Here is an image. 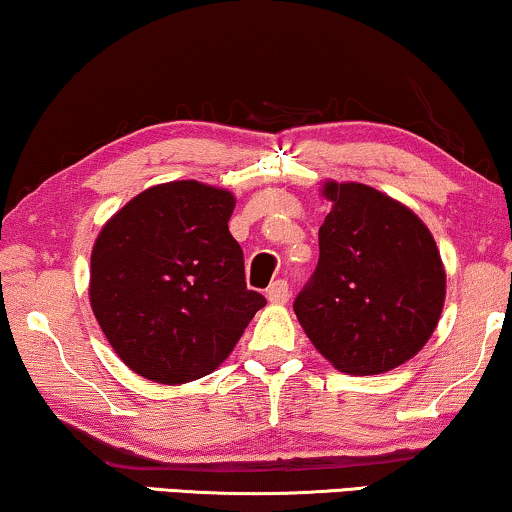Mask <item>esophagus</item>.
<instances>
[{"label": "esophagus", "mask_w": 512, "mask_h": 512, "mask_svg": "<svg viewBox=\"0 0 512 512\" xmlns=\"http://www.w3.org/2000/svg\"><path fill=\"white\" fill-rule=\"evenodd\" d=\"M265 296H268L270 303H275V305H284L286 300H289V296H291L289 284H286L284 279H277V282H272V284H270V289H268V293H265Z\"/></svg>", "instance_id": "esophagus-1"}]
</instances>
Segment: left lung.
<instances>
[{"label": "left lung", "mask_w": 512, "mask_h": 512, "mask_svg": "<svg viewBox=\"0 0 512 512\" xmlns=\"http://www.w3.org/2000/svg\"><path fill=\"white\" fill-rule=\"evenodd\" d=\"M319 263L293 312L319 354L347 375H380L436 331L445 268L422 219L366 184L326 181Z\"/></svg>", "instance_id": "obj_1"}]
</instances>
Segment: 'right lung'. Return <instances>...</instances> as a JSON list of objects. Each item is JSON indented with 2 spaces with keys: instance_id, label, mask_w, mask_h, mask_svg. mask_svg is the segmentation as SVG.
<instances>
[{
  "instance_id": "obj_1",
  "label": "right lung",
  "mask_w": 512,
  "mask_h": 512,
  "mask_svg": "<svg viewBox=\"0 0 512 512\" xmlns=\"http://www.w3.org/2000/svg\"><path fill=\"white\" fill-rule=\"evenodd\" d=\"M233 209L230 191L170 181L135 195L97 235L90 307L118 359L146 380L209 375L265 305L244 282Z\"/></svg>"
}]
</instances>
